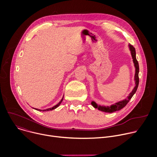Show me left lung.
Masks as SVG:
<instances>
[{
  "instance_id": "8db88e82",
  "label": "left lung",
  "mask_w": 157,
  "mask_h": 157,
  "mask_svg": "<svg viewBox=\"0 0 157 157\" xmlns=\"http://www.w3.org/2000/svg\"><path fill=\"white\" fill-rule=\"evenodd\" d=\"M128 47L131 52V55L132 59V61L134 63V66L135 67V75H134V81H135V86L133 88L132 90L129 95L124 99L120 100L119 101H117L114 104H112V105L110 106H105V105H98V104L95 101H91V105L95 108L97 109L98 110L103 112H106V113H113L116 111L120 110L123 108H124L126 105L127 103L129 102V101L131 100V98L132 97V96L134 95L136 93L138 86H139V63L138 62L136 59V50L135 48L131 45L130 44H128Z\"/></svg>"
}]
</instances>
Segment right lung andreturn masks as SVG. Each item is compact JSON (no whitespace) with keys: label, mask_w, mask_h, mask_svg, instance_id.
Returning <instances> with one entry per match:
<instances>
[{"label":"right lung","mask_w":157,"mask_h":157,"mask_svg":"<svg viewBox=\"0 0 157 157\" xmlns=\"http://www.w3.org/2000/svg\"><path fill=\"white\" fill-rule=\"evenodd\" d=\"M63 97H64V95L63 96V97H62V98L61 99V100L56 105H55V106H54L53 107H52V108H49V109H44V110H40V109H34V108H33L34 109H35V110H37V111H40V112H47V111H50V110H54V109H57L60 105V103H62V101H63Z\"/></svg>","instance_id":"add662e5"}]
</instances>
